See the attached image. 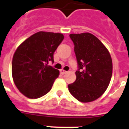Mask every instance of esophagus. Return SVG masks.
Listing matches in <instances>:
<instances>
[{
  "instance_id": "34e87169",
  "label": "esophagus",
  "mask_w": 129,
  "mask_h": 129,
  "mask_svg": "<svg viewBox=\"0 0 129 129\" xmlns=\"http://www.w3.org/2000/svg\"><path fill=\"white\" fill-rule=\"evenodd\" d=\"M60 72H61V74H65L66 73H67V71H66L65 70H63V69L61 70H60Z\"/></svg>"
}]
</instances>
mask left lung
Instances as JSON below:
<instances>
[{
	"mask_svg": "<svg viewBox=\"0 0 129 129\" xmlns=\"http://www.w3.org/2000/svg\"><path fill=\"white\" fill-rule=\"evenodd\" d=\"M74 44L79 70L77 79L68 85L70 94L82 103L101 97L110 83L113 64L107 48L96 36L89 33L70 34Z\"/></svg>",
	"mask_w": 129,
	"mask_h": 129,
	"instance_id": "1",
	"label": "left lung"
}]
</instances>
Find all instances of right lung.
<instances>
[{
	"label": "right lung",
	"mask_w": 129,
	"mask_h": 129,
	"mask_svg": "<svg viewBox=\"0 0 129 129\" xmlns=\"http://www.w3.org/2000/svg\"><path fill=\"white\" fill-rule=\"evenodd\" d=\"M62 33L39 31L17 48L12 59V77L16 86L28 99H38L50 91L59 71L48 66L63 40Z\"/></svg>",
	"instance_id": "1"
}]
</instances>
